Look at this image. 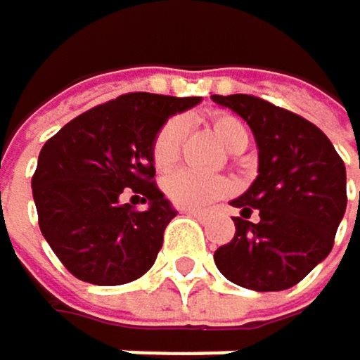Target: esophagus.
I'll use <instances>...</instances> for the list:
<instances>
[{"mask_svg": "<svg viewBox=\"0 0 360 360\" xmlns=\"http://www.w3.org/2000/svg\"><path fill=\"white\" fill-rule=\"evenodd\" d=\"M184 212H186V215L198 217V219H204L206 217V210H200V208H184Z\"/></svg>", "mask_w": 360, "mask_h": 360, "instance_id": "obj_1", "label": "esophagus"}]
</instances>
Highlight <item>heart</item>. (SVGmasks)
<instances>
[{"label":"heart","instance_id":"obj_1","mask_svg":"<svg viewBox=\"0 0 360 360\" xmlns=\"http://www.w3.org/2000/svg\"><path fill=\"white\" fill-rule=\"evenodd\" d=\"M212 130L217 139L226 145L228 150L237 152L239 148L245 150L248 145V128L243 121L232 115H215L212 117ZM184 139V121L169 119L158 130L154 145H152V160L158 172H167L176 165ZM230 180L224 176L202 174L193 169H180L165 180V193L178 206L184 208H202L210 202H215L230 193Z\"/></svg>","mask_w":360,"mask_h":360}]
</instances>
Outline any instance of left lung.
Returning a JSON list of instances; mask_svg holds the SVG:
<instances>
[{"instance_id":"obj_1","label":"left lung","mask_w":360,"mask_h":360,"mask_svg":"<svg viewBox=\"0 0 360 360\" xmlns=\"http://www.w3.org/2000/svg\"><path fill=\"white\" fill-rule=\"evenodd\" d=\"M212 102L245 119L258 148V176L230 202L241 217H232L237 232L215 252V265L245 289H291L333 250L347 204L345 165L304 117L243 93Z\"/></svg>"}]
</instances>
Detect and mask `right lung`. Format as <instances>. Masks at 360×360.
<instances>
[{"instance_id": "right-lung-1", "label": "right lung", "mask_w": 360, "mask_h": 360, "mask_svg": "<svg viewBox=\"0 0 360 360\" xmlns=\"http://www.w3.org/2000/svg\"><path fill=\"white\" fill-rule=\"evenodd\" d=\"M195 104L200 97L128 93L75 117L43 145L32 178L39 226L75 278L115 287L154 265L178 212L154 182L152 145L167 119ZM128 193L148 208L123 202Z\"/></svg>"}]
</instances>
